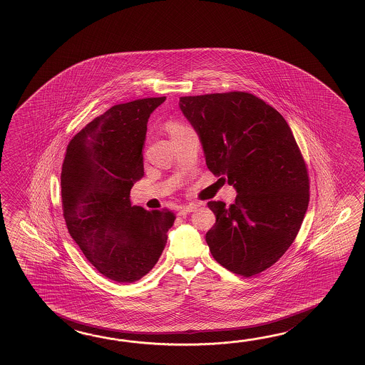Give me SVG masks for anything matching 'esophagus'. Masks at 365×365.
<instances>
[{
  "mask_svg": "<svg viewBox=\"0 0 365 365\" xmlns=\"http://www.w3.org/2000/svg\"><path fill=\"white\" fill-rule=\"evenodd\" d=\"M195 209H197V205H193V203H189V205H185V206H181L179 209V215L180 217H184V215L189 214V212H193Z\"/></svg>",
  "mask_w": 365,
  "mask_h": 365,
  "instance_id": "1",
  "label": "esophagus"
}]
</instances>
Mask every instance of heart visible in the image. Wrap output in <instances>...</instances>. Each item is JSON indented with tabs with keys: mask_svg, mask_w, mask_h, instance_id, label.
Listing matches in <instances>:
<instances>
[{
	"mask_svg": "<svg viewBox=\"0 0 365 365\" xmlns=\"http://www.w3.org/2000/svg\"><path fill=\"white\" fill-rule=\"evenodd\" d=\"M182 128H186L184 125L179 124V123H171V124L168 125V129H170V133H175L180 130V129H182Z\"/></svg>",
	"mask_w": 365,
	"mask_h": 365,
	"instance_id": "heart-1",
	"label": "heart"
}]
</instances>
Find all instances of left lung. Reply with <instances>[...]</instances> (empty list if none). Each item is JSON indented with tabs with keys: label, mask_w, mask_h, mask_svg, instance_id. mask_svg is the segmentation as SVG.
<instances>
[{
	"label": "left lung",
	"mask_w": 365,
	"mask_h": 365,
	"mask_svg": "<svg viewBox=\"0 0 365 365\" xmlns=\"http://www.w3.org/2000/svg\"><path fill=\"white\" fill-rule=\"evenodd\" d=\"M201 140L210 171L228 179L232 205L210 201L215 225L206 242L230 272L253 277L275 264L299 232L309 203V178L287 121L241 91L180 98Z\"/></svg>",
	"instance_id": "obj_1"
}]
</instances>
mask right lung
Returning <instances> with one entry per match:
<instances>
[{
	"mask_svg": "<svg viewBox=\"0 0 365 365\" xmlns=\"http://www.w3.org/2000/svg\"><path fill=\"white\" fill-rule=\"evenodd\" d=\"M117 104L77 133L62 163L63 217L70 236L98 272L133 283L155 266L175 214L132 206L130 189L143 176L142 148L150 115L163 101Z\"/></svg>",
	"mask_w": 365,
	"mask_h": 365,
	"instance_id": "1",
	"label": "right lung"
}]
</instances>
